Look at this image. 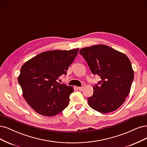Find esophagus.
<instances>
[{"label": "esophagus", "instance_id": "esophagus-1", "mask_svg": "<svg viewBox=\"0 0 147 147\" xmlns=\"http://www.w3.org/2000/svg\"><path fill=\"white\" fill-rule=\"evenodd\" d=\"M83 88H84V87H83V86H82V87H78V90H80V91L83 90Z\"/></svg>", "mask_w": 147, "mask_h": 147}]
</instances>
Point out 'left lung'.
Returning <instances> with one entry per match:
<instances>
[{
  "label": "left lung",
  "mask_w": 147,
  "mask_h": 147,
  "mask_svg": "<svg viewBox=\"0 0 147 147\" xmlns=\"http://www.w3.org/2000/svg\"><path fill=\"white\" fill-rule=\"evenodd\" d=\"M93 75L101 80L94 86V93L88 98L90 108L101 113L118 109L129 95L134 72L129 58L105 45H95L80 50Z\"/></svg>",
  "instance_id": "left-lung-1"
}]
</instances>
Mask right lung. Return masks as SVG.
<instances>
[{
    "label": "right lung",
    "instance_id": "right-lung-1",
    "mask_svg": "<svg viewBox=\"0 0 147 147\" xmlns=\"http://www.w3.org/2000/svg\"><path fill=\"white\" fill-rule=\"evenodd\" d=\"M79 49L44 52L25 63L18 82L23 97L38 114L51 117L60 113L69 103L73 88L58 83L77 57Z\"/></svg>",
    "mask_w": 147,
    "mask_h": 147
}]
</instances>
